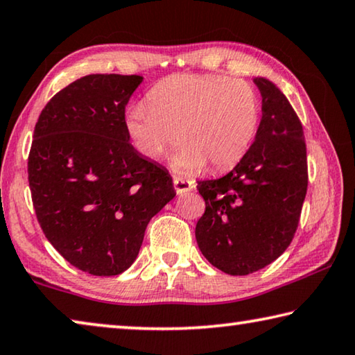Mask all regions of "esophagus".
I'll use <instances>...</instances> for the list:
<instances>
[{
	"label": "esophagus",
	"instance_id": "34e87169",
	"mask_svg": "<svg viewBox=\"0 0 355 355\" xmlns=\"http://www.w3.org/2000/svg\"><path fill=\"white\" fill-rule=\"evenodd\" d=\"M173 184H174V190H176L178 195L187 193V191L195 189L193 181H189V179H182V178H174Z\"/></svg>",
	"mask_w": 355,
	"mask_h": 355
}]
</instances>
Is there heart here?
Instances as JSON below:
<instances>
[{
    "instance_id": "b5f03b06",
    "label": "heart",
    "mask_w": 355,
    "mask_h": 355,
    "mask_svg": "<svg viewBox=\"0 0 355 355\" xmlns=\"http://www.w3.org/2000/svg\"><path fill=\"white\" fill-rule=\"evenodd\" d=\"M259 98L245 80L220 75H174L154 86L148 105L125 114L135 148L153 160L165 159L179 143L173 166L198 173L226 170L248 153L259 127Z\"/></svg>"
}]
</instances>
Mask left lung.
I'll use <instances>...</instances> for the list:
<instances>
[{
  "instance_id": "obj_1",
  "label": "left lung",
  "mask_w": 355,
  "mask_h": 355,
  "mask_svg": "<svg viewBox=\"0 0 355 355\" xmlns=\"http://www.w3.org/2000/svg\"><path fill=\"white\" fill-rule=\"evenodd\" d=\"M253 81L263 97L253 144L228 174L196 187L206 202L196 242L209 263L230 275L253 274L289 247L309 187L297 114L272 81Z\"/></svg>"
}]
</instances>
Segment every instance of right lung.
Returning <instances> with one entry per match:
<instances>
[{
  "label": "right lung",
  "instance_id": "1",
  "mask_svg": "<svg viewBox=\"0 0 355 355\" xmlns=\"http://www.w3.org/2000/svg\"><path fill=\"white\" fill-rule=\"evenodd\" d=\"M143 77L92 73L50 98L28 157L33 206L61 257L97 277L137 259L149 220L176 191L165 168L130 144L125 105Z\"/></svg>",
  "mask_w": 355,
  "mask_h": 355
}]
</instances>
